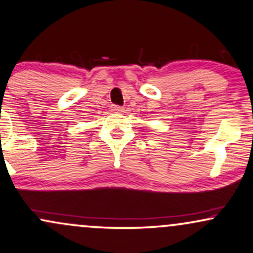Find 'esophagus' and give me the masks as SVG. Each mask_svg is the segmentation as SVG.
Here are the masks:
<instances>
[{
  "instance_id": "34e87169",
  "label": "esophagus",
  "mask_w": 253,
  "mask_h": 253,
  "mask_svg": "<svg viewBox=\"0 0 253 253\" xmlns=\"http://www.w3.org/2000/svg\"><path fill=\"white\" fill-rule=\"evenodd\" d=\"M112 108H113V110H115V112H118V113H124V110H125L124 107H120V106H113Z\"/></svg>"
}]
</instances>
